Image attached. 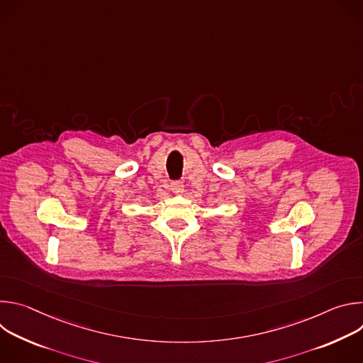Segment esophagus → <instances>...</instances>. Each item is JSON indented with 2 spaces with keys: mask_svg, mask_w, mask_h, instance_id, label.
Wrapping results in <instances>:
<instances>
[{
  "mask_svg": "<svg viewBox=\"0 0 363 363\" xmlns=\"http://www.w3.org/2000/svg\"><path fill=\"white\" fill-rule=\"evenodd\" d=\"M171 191L175 194V195H181L184 192V184L181 181H177V182H172L171 184Z\"/></svg>",
  "mask_w": 363,
  "mask_h": 363,
  "instance_id": "1",
  "label": "esophagus"
}]
</instances>
